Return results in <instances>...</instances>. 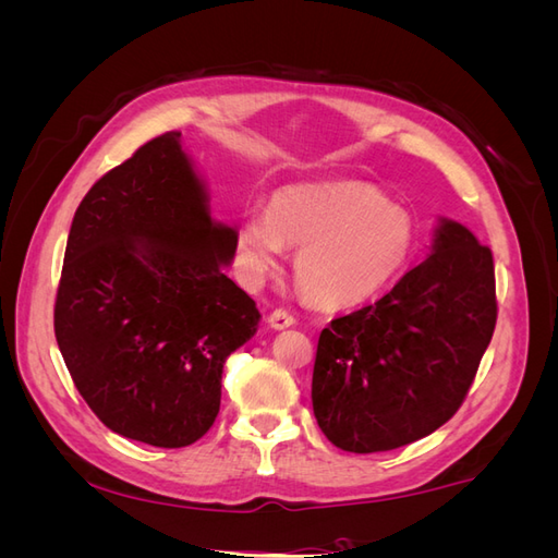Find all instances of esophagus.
<instances>
[{
  "instance_id": "34e87169",
  "label": "esophagus",
  "mask_w": 558,
  "mask_h": 558,
  "mask_svg": "<svg viewBox=\"0 0 558 558\" xmlns=\"http://www.w3.org/2000/svg\"><path fill=\"white\" fill-rule=\"evenodd\" d=\"M267 324L272 326L275 330H283V328H291V326H295V316L289 312V310H275L272 314H269V318H267Z\"/></svg>"
}]
</instances>
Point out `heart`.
<instances>
[{
  "label": "heart",
  "mask_w": 558,
  "mask_h": 558,
  "mask_svg": "<svg viewBox=\"0 0 558 558\" xmlns=\"http://www.w3.org/2000/svg\"><path fill=\"white\" fill-rule=\"evenodd\" d=\"M283 246L298 248L295 281L310 302L344 310L377 295L414 246L410 214L363 181L298 183L269 199L267 214L238 226V260L248 281L275 275Z\"/></svg>",
  "instance_id": "1"
}]
</instances>
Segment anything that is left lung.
I'll use <instances>...</instances> for the list:
<instances>
[{"label":"left lung","mask_w":558,"mask_h":558,"mask_svg":"<svg viewBox=\"0 0 558 558\" xmlns=\"http://www.w3.org/2000/svg\"><path fill=\"white\" fill-rule=\"evenodd\" d=\"M498 302L492 248L442 218L430 256L375 305L320 330L312 404L344 451H391L459 412L492 342Z\"/></svg>","instance_id":"left-lung-1"}]
</instances>
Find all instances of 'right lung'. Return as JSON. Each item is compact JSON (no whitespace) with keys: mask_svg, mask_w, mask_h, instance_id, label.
<instances>
[{"mask_svg":"<svg viewBox=\"0 0 558 558\" xmlns=\"http://www.w3.org/2000/svg\"><path fill=\"white\" fill-rule=\"evenodd\" d=\"M205 183L165 132L81 199L56 298V340L95 416L113 433L177 449L221 408L226 359L260 312L223 265L238 230L214 223Z\"/></svg>","mask_w":558,"mask_h":558,"instance_id":"right-lung-1","label":"right lung"}]
</instances>
